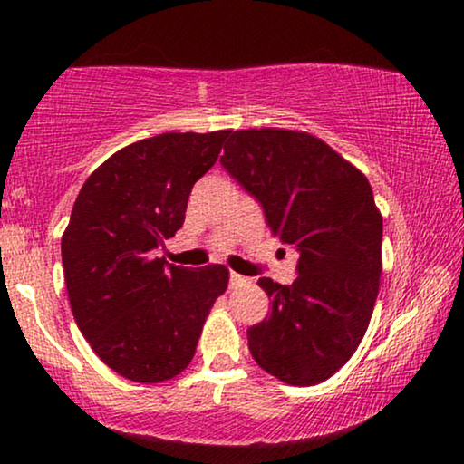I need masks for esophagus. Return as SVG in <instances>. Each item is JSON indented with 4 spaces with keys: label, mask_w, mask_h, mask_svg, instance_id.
<instances>
[{
    "label": "esophagus",
    "mask_w": 464,
    "mask_h": 464,
    "mask_svg": "<svg viewBox=\"0 0 464 464\" xmlns=\"http://www.w3.org/2000/svg\"><path fill=\"white\" fill-rule=\"evenodd\" d=\"M245 285H249V278H245V276L237 275V272H232V275H230V287L240 289V287H245Z\"/></svg>",
    "instance_id": "esophagus-1"
}]
</instances>
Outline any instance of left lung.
Here are the masks:
<instances>
[{
	"label": "left lung",
	"instance_id": "8db88e82",
	"mask_svg": "<svg viewBox=\"0 0 464 464\" xmlns=\"http://www.w3.org/2000/svg\"><path fill=\"white\" fill-rule=\"evenodd\" d=\"M219 162L300 253L291 285L257 281L272 308L246 329L253 359L287 384H319L357 351L378 297L382 215L370 181L302 130H230Z\"/></svg>",
	"mask_w": 464,
	"mask_h": 464
}]
</instances>
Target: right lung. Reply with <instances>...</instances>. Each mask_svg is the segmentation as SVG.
I'll return each instance as SVG.
<instances>
[{"instance_id":"obj_1","label":"right lung","mask_w":464,"mask_h":464,"mask_svg":"<svg viewBox=\"0 0 464 464\" xmlns=\"http://www.w3.org/2000/svg\"><path fill=\"white\" fill-rule=\"evenodd\" d=\"M230 130L162 132L107 158L82 186L61 238L69 304L107 367L132 382L175 378L192 361L226 266L181 268L156 249L186 219L194 183Z\"/></svg>"}]
</instances>
